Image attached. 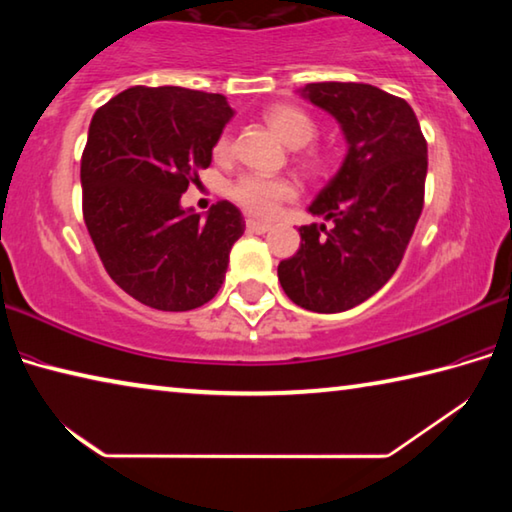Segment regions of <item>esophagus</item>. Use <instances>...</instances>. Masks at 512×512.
Wrapping results in <instances>:
<instances>
[{"label":"esophagus","mask_w":512,"mask_h":512,"mask_svg":"<svg viewBox=\"0 0 512 512\" xmlns=\"http://www.w3.org/2000/svg\"><path fill=\"white\" fill-rule=\"evenodd\" d=\"M246 230H248V232H255V235H264V232L271 230V223H262V221L248 219V221H246Z\"/></svg>","instance_id":"34e87169"}]
</instances>
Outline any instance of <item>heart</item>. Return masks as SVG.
Wrapping results in <instances>:
<instances>
[{
	"label": "heart",
	"mask_w": 512,
	"mask_h": 512,
	"mask_svg": "<svg viewBox=\"0 0 512 512\" xmlns=\"http://www.w3.org/2000/svg\"><path fill=\"white\" fill-rule=\"evenodd\" d=\"M264 121L273 131L282 137L284 142L293 149H300L298 160L302 167L311 173L325 169L327 158L325 153L316 146H307L318 133L314 117L291 103H275V106L264 110ZM212 155L216 160H230L232 155V137L225 131L212 146ZM228 194L241 210L253 216H273L284 201H291L296 196V185L293 180L282 176H262V173H244L230 185Z\"/></svg>",
	"instance_id": "heart-1"
}]
</instances>
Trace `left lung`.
Masks as SVG:
<instances>
[{"label":"left lung","mask_w":512,"mask_h":512,"mask_svg":"<svg viewBox=\"0 0 512 512\" xmlns=\"http://www.w3.org/2000/svg\"><path fill=\"white\" fill-rule=\"evenodd\" d=\"M305 97L339 121L348 155L302 225L277 277L298 307L336 314L361 305L400 266L424 205L427 140L413 108L368 83H309Z\"/></svg>","instance_id":"8db88e82"}]
</instances>
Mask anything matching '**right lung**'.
Instances as JSON below:
<instances>
[{
    "label": "right lung",
    "instance_id": "1",
    "mask_svg": "<svg viewBox=\"0 0 512 512\" xmlns=\"http://www.w3.org/2000/svg\"><path fill=\"white\" fill-rule=\"evenodd\" d=\"M232 117L223 94L135 85L94 112L81 155L83 219L119 289L146 307L189 311L219 293L244 216L219 201L207 216L180 196L212 162Z\"/></svg>",
    "mask_w": 512,
    "mask_h": 512
}]
</instances>
